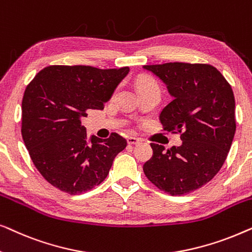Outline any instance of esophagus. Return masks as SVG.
I'll return each instance as SVG.
<instances>
[{
  "mask_svg": "<svg viewBox=\"0 0 252 252\" xmlns=\"http://www.w3.org/2000/svg\"><path fill=\"white\" fill-rule=\"evenodd\" d=\"M141 141H142V140L139 139V137L130 136V137H128V139H127V143H128V144H137V143H140Z\"/></svg>",
  "mask_w": 252,
  "mask_h": 252,
  "instance_id": "esophagus-1",
  "label": "esophagus"
}]
</instances>
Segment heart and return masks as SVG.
I'll use <instances>...</instances> for the list:
<instances>
[{"mask_svg":"<svg viewBox=\"0 0 252 252\" xmlns=\"http://www.w3.org/2000/svg\"><path fill=\"white\" fill-rule=\"evenodd\" d=\"M137 86H139V89H143L149 87H157V84L153 78L147 77V75H141V77L137 79Z\"/></svg>","mask_w":252,"mask_h":252,"instance_id":"1","label":"heart"}]
</instances>
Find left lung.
I'll return each mask as SVG.
<instances>
[{
	"label": "left lung",
	"instance_id": "obj_1",
	"mask_svg": "<svg viewBox=\"0 0 252 252\" xmlns=\"http://www.w3.org/2000/svg\"><path fill=\"white\" fill-rule=\"evenodd\" d=\"M166 85L173 97L160 112L164 130L180 133L182 144L154 155L143 165L146 177L167 194L181 196L212 180L225 163L236 129L232 87L209 64L144 65Z\"/></svg>",
	"mask_w": 252,
	"mask_h": 252
}]
</instances>
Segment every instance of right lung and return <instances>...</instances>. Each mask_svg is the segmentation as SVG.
Masks as SVG:
<instances>
[{
  "mask_svg": "<svg viewBox=\"0 0 252 252\" xmlns=\"http://www.w3.org/2000/svg\"><path fill=\"white\" fill-rule=\"evenodd\" d=\"M129 67L51 65L30 82L22 102V135L41 175L62 191L81 194L108 177L113 159L127 146L112 133L87 136L81 118L102 110Z\"/></svg>",
  "mask_w": 252,
  "mask_h": 252,
  "instance_id": "right-lung-1",
  "label": "right lung"
}]
</instances>
